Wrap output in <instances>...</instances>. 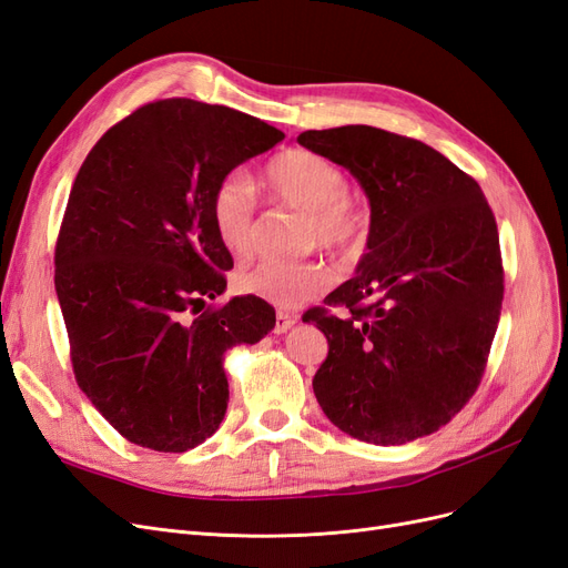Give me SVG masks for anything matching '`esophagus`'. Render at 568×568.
I'll list each match as a JSON object with an SVG mask.
<instances>
[{
	"label": "esophagus",
	"mask_w": 568,
	"mask_h": 568,
	"mask_svg": "<svg viewBox=\"0 0 568 568\" xmlns=\"http://www.w3.org/2000/svg\"><path fill=\"white\" fill-rule=\"evenodd\" d=\"M298 320L294 317V315H288V313H277V317H274V334H284V332H288L291 326H294Z\"/></svg>",
	"instance_id": "esophagus-1"
}]
</instances>
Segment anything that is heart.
Listing matches in <instances>:
<instances>
[{"mask_svg": "<svg viewBox=\"0 0 568 568\" xmlns=\"http://www.w3.org/2000/svg\"><path fill=\"white\" fill-rule=\"evenodd\" d=\"M263 182L272 199L303 211L305 246L317 244L338 255H351L363 246L367 213L346 194V173L329 159L303 149L284 151L270 161ZM211 222L220 244L232 255L251 253L255 244V203L244 175L232 173L217 182L211 199ZM236 284L246 294L294 311L329 286V272L313 257H261L236 274Z\"/></svg>", "mask_w": 568, "mask_h": 568, "instance_id": "1", "label": "heart"}]
</instances>
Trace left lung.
Here are the masks:
<instances>
[{"instance_id": "1", "label": "left lung", "mask_w": 568, "mask_h": 568, "mask_svg": "<svg viewBox=\"0 0 568 568\" xmlns=\"http://www.w3.org/2000/svg\"><path fill=\"white\" fill-rule=\"evenodd\" d=\"M369 201L355 277L305 313L329 353L313 390L343 434L403 445L438 432L474 395L503 311L500 239L476 180L424 142L369 125L301 132Z\"/></svg>"}]
</instances>
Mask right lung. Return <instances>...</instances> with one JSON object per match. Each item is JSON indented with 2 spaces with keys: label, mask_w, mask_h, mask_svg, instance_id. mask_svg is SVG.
<instances>
[{
  "label": "right lung",
  "mask_w": 568,
  "mask_h": 568,
  "mask_svg": "<svg viewBox=\"0 0 568 568\" xmlns=\"http://www.w3.org/2000/svg\"><path fill=\"white\" fill-rule=\"evenodd\" d=\"M284 140L227 106L163 99L113 125L84 159L57 242V296L78 386L130 443L186 453L230 403L225 355L257 343L274 307L225 305L232 255L211 222L222 178Z\"/></svg>",
  "instance_id": "right-lung-1"
}]
</instances>
